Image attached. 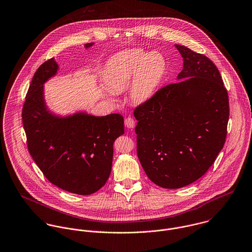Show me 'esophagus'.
<instances>
[{"label": "esophagus", "mask_w": 252, "mask_h": 252, "mask_svg": "<svg viewBox=\"0 0 252 252\" xmlns=\"http://www.w3.org/2000/svg\"><path fill=\"white\" fill-rule=\"evenodd\" d=\"M124 123H125V126H126L127 128L132 129V128L135 127V120H134L132 117H126Z\"/></svg>", "instance_id": "34e87169"}]
</instances>
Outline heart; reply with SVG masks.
I'll return each mask as SVG.
<instances>
[{"label": "heart", "instance_id": "b5f03b06", "mask_svg": "<svg viewBox=\"0 0 252 252\" xmlns=\"http://www.w3.org/2000/svg\"><path fill=\"white\" fill-rule=\"evenodd\" d=\"M166 62L157 51L145 54L132 49L120 52L107 64L104 81L115 92L129 89V97L135 104L147 102L155 94L164 77Z\"/></svg>", "mask_w": 252, "mask_h": 252}]
</instances>
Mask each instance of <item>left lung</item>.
I'll return each mask as SVG.
<instances>
[{
    "instance_id": "obj_1",
    "label": "left lung",
    "mask_w": 252,
    "mask_h": 252,
    "mask_svg": "<svg viewBox=\"0 0 252 252\" xmlns=\"http://www.w3.org/2000/svg\"><path fill=\"white\" fill-rule=\"evenodd\" d=\"M183 70L135 109L137 153L146 175L164 189H180L203 176L222 149L228 93L219 69L202 54L175 45Z\"/></svg>"
}]
</instances>
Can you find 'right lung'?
<instances>
[{
	"label": "right lung",
	"instance_id": "obj_1",
	"mask_svg": "<svg viewBox=\"0 0 252 252\" xmlns=\"http://www.w3.org/2000/svg\"><path fill=\"white\" fill-rule=\"evenodd\" d=\"M58 70L56 61L48 60L32 80L22 111L28 149L51 183L72 193L89 195L109 179L114 142L124 134V118L119 114L94 116L79 112L60 116L51 113L43 85Z\"/></svg>",
	"mask_w": 252,
	"mask_h": 252
}]
</instances>
